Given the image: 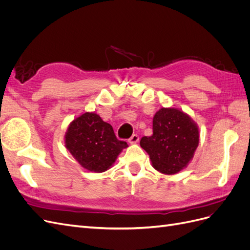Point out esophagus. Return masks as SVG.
<instances>
[{
  "label": "esophagus",
  "mask_w": 250,
  "mask_h": 250,
  "mask_svg": "<svg viewBox=\"0 0 250 250\" xmlns=\"http://www.w3.org/2000/svg\"><path fill=\"white\" fill-rule=\"evenodd\" d=\"M139 140H140V138H139L138 134H132L131 137H130V139L128 140V143H130V144H137V143L139 142Z\"/></svg>",
  "instance_id": "34e87169"
}]
</instances>
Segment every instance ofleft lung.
<instances>
[{"label": "left lung", "instance_id": "8db88e82", "mask_svg": "<svg viewBox=\"0 0 250 250\" xmlns=\"http://www.w3.org/2000/svg\"><path fill=\"white\" fill-rule=\"evenodd\" d=\"M153 133L143 137L140 145L149 154L153 168L167 175L184 170L199 144V128L178 108L162 107L152 121Z\"/></svg>", "mask_w": 250, "mask_h": 250}]
</instances>
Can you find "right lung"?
I'll return each instance as SVG.
<instances>
[{
	"instance_id": "right-lung-1",
	"label": "right lung",
	"mask_w": 250,
	"mask_h": 250,
	"mask_svg": "<svg viewBox=\"0 0 250 250\" xmlns=\"http://www.w3.org/2000/svg\"><path fill=\"white\" fill-rule=\"evenodd\" d=\"M65 148L82 168L95 173L110 169L118 155L127 148L119 141L112 126L96 112H84L74 119L64 134Z\"/></svg>"
}]
</instances>
